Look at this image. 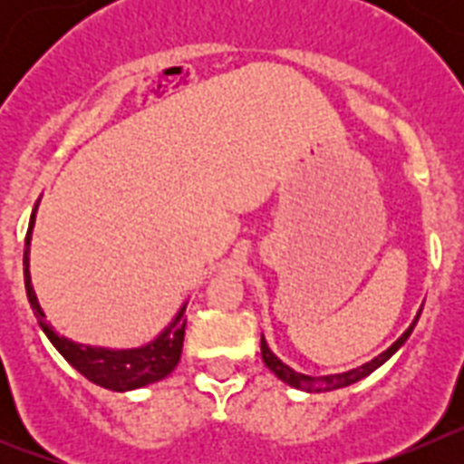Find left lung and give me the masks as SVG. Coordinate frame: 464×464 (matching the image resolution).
<instances>
[{
  "label": "left lung",
  "instance_id": "obj_1",
  "mask_svg": "<svg viewBox=\"0 0 464 464\" xmlns=\"http://www.w3.org/2000/svg\"><path fill=\"white\" fill-rule=\"evenodd\" d=\"M420 311L418 309L416 318H413L411 325L407 327V330L401 332V337L397 339L392 346H388L383 351V353H379L376 358H372L370 362L360 364V367H355V370H348V372H342V374H323V376H311V374H302V372L293 370V367H288V364L283 362V360H278V355H274V351L269 348L267 339H265V334L260 337V351H262V362L267 364L269 370L274 372V374L278 376V379L283 381V383L293 385V388H297V391H304V392H330V391H337V388H346V385L351 383H358V381H362L364 376H370L372 372L379 370L381 364L385 362V360H391L392 355L397 353L401 348V343L407 342L409 337H411L413 327H416L418 318H420Z\"/></svg>",
  "mask_w": 464,
  "mask_h": 464
}]
</instances>
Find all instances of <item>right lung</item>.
<instances>
[{
	"label": "right lung",
	"mask_w": 464,
	"mask_h": 464,
	"mask_svg": "<svg viewBox=\"0 0 464 464\" xmlns=\"http://www.w3.org/2000/svg\"><path fill=\"white\" fill-rule=\"evenodd\" d=\"M39 202L36 199L34 208L30 216V227H27V237H24V253H23V269H24V293L30 299V306L36 315V323L48 337V342L57 348V353L63 355L73 370L81 372L88 381L109 388L116 392L137 391L143 385L155 383V381L165 379L176 370V364L181 360L183 353V337H186V306L176 311L169 325L160 332L158 337L150 339L149 343H141L137 348H109V346H90V343L73 342V339L64 337L51 323L46 321V311L41 309L39 297L32 285L30 274V246H32V232H34L36 211H39Z\"/></svg>",
	"instance_id": "right-lung-1"
}]
</instances>
